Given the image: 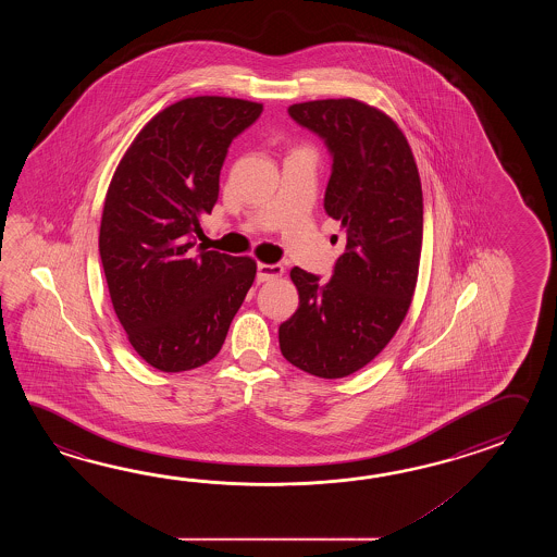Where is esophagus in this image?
<instances>
[{"mask_svg": "<svg viewBox=\"0 0 557 557\" xmlns=\"http://www.w3.org/2000/svg\"><path fill=\"white\" fill-rule=\"evenodd\" d=\"M283 273L284 267H281V264L259 262V267H257V281H259V283H267V281H273V278L283 276Z\"/></svg>", "mask_w": 557, "mask_h": 557, "instance_id": "obj_1", "label": "esophagus"}]
</instances>
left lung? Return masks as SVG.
Returning a JSON list of instances; mask_svg holds the SVG:
<instances>
[{
    "label": "left lung",
    "instance_id": "8db88e82",
    "mask_svg": "<svg viewBox=\"0 0 557 557\" xmlns=\"http://www.w3.org/2000/svg\"><path fill=\"white\" fill-rule=\"evenodd\" d=\"M332 153L324 211L341 223L346 250L334 274L295 267L298 308L278 329L293 367L319 379H344L391 343L412 305L424 226L414 153L398 123L352 97L288 107Z\"/></svg>",
    "mask_w": 557,
    "mask_h": 557
}]
</instances>
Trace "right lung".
<instances>
[{"label":"right lung","instance_id":"obj_1","mask_svg":"<svg viewBox=\"0 0 557 557\" xmlns=\"http://www.w3.org/2000/svg\"><path fill=\"white\" fill-rule=\"evenodd\" d=\"M262 103L199 95L159 111L121 157L107 189L99 255L131 346L161 372L219 355L257 262L195 252L193 233L219 197L226 149Z\"/></svg>","mask_w":557,"mask_h":557}]
</instances>
